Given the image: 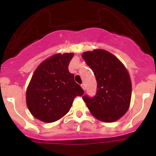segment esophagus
<instances>
[{
    "mask_svg": "<svg viewBox=\"0 0 156 156\" xmlns=\"http://www.w3.org/2000/svg\"><path fill=\"white\" fill-rule=\"evenodd\" d=\"M81 86V87H82V89L84 90H85V84H82Z\"/></svg>",
    "mask_w": 156,
    "mask_h": 156,
    "instance_id": "34e87169",
    "label": "esophagus"
}]
</instances>
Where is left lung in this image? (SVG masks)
Returning <instances> with one entry per match:
<instances>
[{
    "label": "left lung",
    "instance_id": "left-lung-1",
    "mask_svg": "<svg viewBox=\"0 0 156 156\" xmlns=\"http://www.w3.org/2000/svg\"><path fill=\"white\" fill-rule=\"evenodd\" d=\"M82 57L97 82L95 97H82L87 108L103 122L119 120L128 110L131 98V81L127 69L115 56L102 49L84 52Z\"/></svg>",
    "mask_w": 156,
    "mask_h": 156
}]
</instances>
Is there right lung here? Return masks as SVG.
Instances as JSON below:
<instances>
[{
    "mask_svg": "<svg viewBox=\"0 0 156 156\" xmlns=\"http://www.w3.org/2000/svg\"><path fill=\"white\" fill-rule=\"evenodd\" d=\"M73 53H56L45 59L34 71L26 90V103L31 114L45 123L63 117L74 99L84 90L69 71Z\"/></svg>",
    "mask_w": 156,
    "mask_h": 156,
    "instance_id": "right-lung-1",
    "label": "right lung"
}]
</instances>
